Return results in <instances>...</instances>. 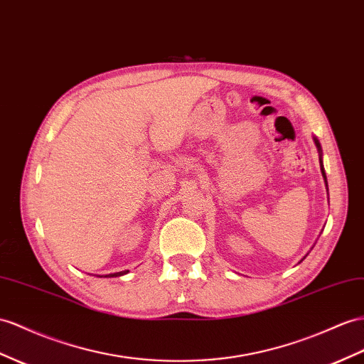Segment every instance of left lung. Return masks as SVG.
I'll return each mask as SVG.
<instances>
[{
  "instance_id": "8db88e82",
  "label": "left lung",
  "mask_w": 364,
  "mask_h": 364,
  "mask_svg": "<svg viewBox=\"0 0 364 364\" xmlns=\"http://www.w3.org/2000/svg\"><path fill=\"white\" fill-rule=\"evenodd\" d=\"M314 141H315L316 147H318V152L321 154V146H320V143H318V139L314 138ZM320 156H321V155H320ZM320 163H321V158H320ZM321 173H323V176H324V181H326V173H324V167H323V163H321ZM326 186H328V181H326Z\"/></svg>"
}]
</instances>
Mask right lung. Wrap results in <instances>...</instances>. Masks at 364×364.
<instances>
[{
    "instance_id": "add662e5",
    "label": "right lung",
    "mask_w": 364,
    "mask_h": 364,
    "mask_svg": "<svg viewBox=\"0 0 364 364\" xmlns=\"http://www.w3.org/2000/svg\"><path fill=\"white\" fill-rule=\"evenodd\" d=\"M129 271H123V272H117V274H109V275H106V277H119V275H124V274H127Z\"/></svg>"
}]
</instances>
